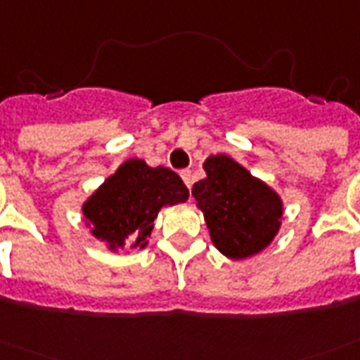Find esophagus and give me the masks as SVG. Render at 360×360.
Returning <instances> with one entry per match:
<instances>
[{"mask_svg": "<svg viewBox=\"0 0 360 360\" xmlns=\"http://www.w3.org/2000/svg\"><path fill=\"white\" fill-rule=\"evenodd\" d=\"M181 179L185 181V185L191 188L192 185V174H191V169H181Z\"/></svg>", "mask_w": 360, "mask_h": 360, "instance_id": "obj_1", "label": "esophagus"}]
</instances>
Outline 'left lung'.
<instances>
[{
  "mask_svg": "<svg viewBox=\"0 0 360 360\" xmlns=\"http://www.w3.org/2000/svg\"><path fill=\"white\" fill-rule=\"evenodd\" d=\"M204 169L205 177L194 183L192 196L213 245L232 260L264 251L281 229V196L229 155L207 156Z\"/></svg>",
  "mask_w": 360,
  "mask_h": 360,
  "instance_id": "8db88e82",
  "label": "left lung"
}]
</instances>
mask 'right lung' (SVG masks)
<instances>
[{
	"label": "right lung",
	"instance_id": "right-lung-1",
	"mask_svg": "<svg viewBox=\"0 0 360 360\" xmlns=\"http://www.w3.org/2000/svg\"><path fill=\"white\" fill-rule=\"evenodd\" d=\"M188 200V188L175 172L150 168L139 158L120 164L82 202L84 226L109 251L143 249L149 243L158 211Z\"/></svg>",
	"mask_w": 360,
	"mask_h": 360
}]
</instances>
